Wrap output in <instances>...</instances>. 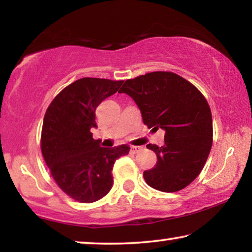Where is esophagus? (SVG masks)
<instances>
[{
    "mask_svg": "<svg viewBox=\"0 0 252 252\" xmlns=\"http://www.w3.org/2000/svg\"><path fill=\"white\" fill-rule=\"evenodd\" d=\"M142 148L141 147H139V146H131V148H130V153H132V154H137V153H139L140 152Z\"/></svg>",
    "mask_w": 252,
    "mask_h": 252,
    "instance_id": "esophagus-1",
    "label": "esophagus"
}]
</instances>
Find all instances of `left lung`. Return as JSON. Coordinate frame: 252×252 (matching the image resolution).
Listing matches in <instances>:
<instances>
[{"label": "left lung", "instance_id": "8db88e82", "mask_svg": "<svg viewBox=\"0 0 252 252\" xmlns=\"http://www.w3.org/2000/svg\"><path fill=\"white\" fill-rule=\"evenodd\" d=\"M119 93L138 105L148 127L165 131L164 145H147L157 163L144 172L154 189L175 192L189 186L200 173L213 144V120L204 95L173 72L146 73L129 79Z\"/></svg>", "mask_w": 252, "mask_h": 252}]
</instances>
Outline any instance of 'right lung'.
Here are the masks:
<instances>
[{
    "label": "right lung",
    "instance_id": "1",
    "mask_svg": "<svg viewBox=\"0 0 252 252\" xmlns=\"http://www.w3.org/2000/svg\"><path fill=\"white\" fill-rule=\"evenodd\" d=\"M122 80L82 78L67 86L50 104L44 116L42 148L45 163L58 186L80 202L106 196L113 186L112 170L127 145L100 147L90 130L97 127L95 111L118 92Z\"/></svg>",
    "mask_w": 252,
    "mask_h": 252
}]
</instances>
